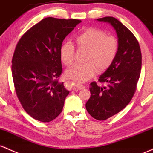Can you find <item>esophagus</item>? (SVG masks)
<instances>
[{
  "instance_id": "esophagus-1",
  "label": "esophagus",
  "mask_w": 153,
  "mask_h": 153,
  "mask_svg": "<svg viewBox=\"0 0 153 153\" xmlns=\"http://www.w3.org/2000/svg\"><path fill=\"white\" fill-rule=\"evenodd\" d=\"M85 88V86L82 85H77V84H74L73 85V90L75 91L81 90L82 89Z\"/></svg>"
}]
</instances>
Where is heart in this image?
Instances as JSON below:
<instances>
[{"label":"heart","instance_id":"b5f03b06","mask_svg":"<svg viewBox=\"0 0 153 153\" xmlns=\"http://www.w3.org/2000/svg\"><path fill=\"white\" fill-rule=\"evenodd\" d=\"M78 48L87 49L84 58L86 63L75 64L66 71L68 79L82 83L90 79L96 71L108 69L116 59L119 51V41L101 29L87 27L74 38ZM60 58L63 64L69 66L74 60L75 49L71 42H64L60 48Z\"/></svg>","mask_w":153,"mask_h":153}]
</instances>
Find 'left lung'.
<instances>
[{"instance_id":"obj_1","label":"left lung","mask_w":153,"mask_h":153,"mask_svg":"<svg viewBox=\"0 0 153 153\" xmlns=\"http://www.w3.org/2000/svg\"><path fill=\"white\" fill-rule=\"evenodd\" d=\"M111 24L117 33L119 51L110 67L100 75L99 86L90 84V97L86 103L87 112L95 119L104 121L129 103L137 89L142 67V53L135 36L121 22L112 16L97 19Z\"/></svg>"}]
</instances>
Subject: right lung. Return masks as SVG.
<instances>
[{"mask_svg":"<svg viewBox=\"0 0 153 153\" xmlns=\"http://www.w3.org/2000/svg\"><path fill=\"white\" fill-rule=\"evenodd\" d=\"M80 22L45 18L16 45L11 66L15 91L24 110L41 122H50L61 114L69 93L63 82H58L63 71L60 48Z\"/></svg>","mask_w":153,"mask_h":153,"instance_id":"1","label":"right lung"}]
</instances>
